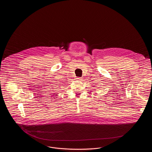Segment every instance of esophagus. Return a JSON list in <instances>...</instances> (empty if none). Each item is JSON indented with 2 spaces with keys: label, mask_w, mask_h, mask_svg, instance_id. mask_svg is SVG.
<instances>
[{
  "label": "esophagus",
  "mask_w": 152,
  "mask_h": 152,
  "mask_svg": "<svg viewBox=\"0 0 152 152\" xmlns=\"http://www.w3.org/2000/svg\"><path fill=\"white\" fill-rule=\"evenodd\" d=\"M77 79L78 80H80V81H81L82 80V78L81 77H77Z\"/></svg>",
  "instance_id": "esophagus-1"
}]
</instances>
